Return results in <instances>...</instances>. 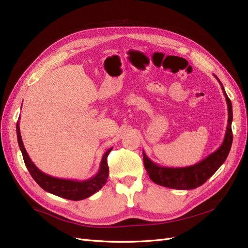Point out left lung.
Masks as SVG:
<instances>
[{"label":"left lung","instance_id":"8db88e82","mask_svg":"<svg viewBox=\"0 0 248 248\" xmlns=\"http://www.w3.org/2000/svg\"><path fill=\"white\" fill-rule=\"evenodd\" d=\"M217 78V77H215ZM221 86L222 92L226 97L228 104V125L222 144L216 150L215 152L211 153L206 158L201 160L200 162L193 164V166L184 167V168H169L161 167L159 164L152 161L146 153L142 151L144 156V166L148 172L150 179L156 184L169 187L172 189H181L189 190L194 189L197 187L204 184L207 180L211 177L214 172L220 168L221 164L226 161L227 157L230 153V150L232 142V102L224 91V88L221 81L217 78Z\"/></svg>","mask_w":248,"mask_h":248}]
</instances>
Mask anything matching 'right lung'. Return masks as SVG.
Returning a JSON list of instances; mask_svg holds the SVG:
<instances>
[{
    "label": "right lung",
    "instance_id": "right-lung-1",
    "mask_svg": "<svg viewBox=\"0 0 248 248\" xmlns=\"http://www.w3.org/2000/svg\"><path fill=\"white\" fill-rule=\"evenodd\" d=\"M16 133L18 146L21 151L22 157H24L26 167L30 171V174H31L32 178L37 182V184L46 191L67 200L80 201L91 197L92 194L101 189L103 185L107 183V180L108 178V166L107 158L112 148L108 149V151L103 154L99 170L97 171V174L92 178H90L88 180H82V181L70 179H61L51 177L46 174V172L41 171L35 166L34 162L30 158L29 154L26 151L24 142H22L19 130V122L16 123Z\"/></svg>",
    "mask_w": 248,
    "mask_h": 248
}]
</instances>
